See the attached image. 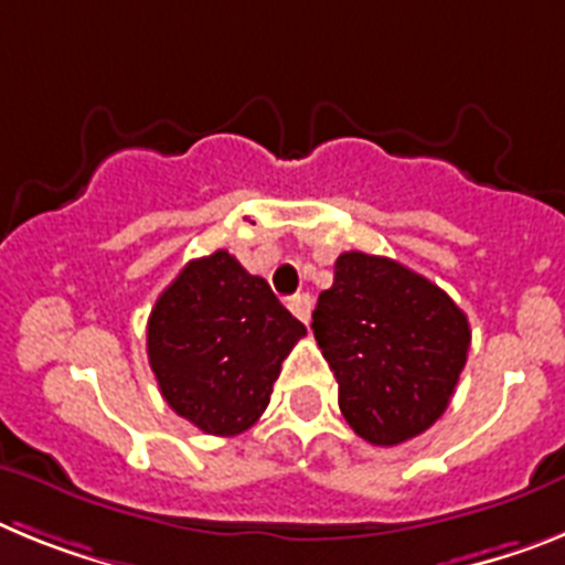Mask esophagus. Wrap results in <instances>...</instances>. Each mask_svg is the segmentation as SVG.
Here are the masks:
<instances>
[{"mask_svg": "<svg viewBox=\"0 0 565 565\" xmlns=\"http://www.w3.org/2000/svg\"><path fill=\"white\" fill-rule=\"evenodd\" d=\"M289 312L298 318V321L310 323V316H312V298L310 296H292L287 301Z\"/></svg>", "mask_w": 565, "mask_h": 565, "instance_id": "obj_1", "label": "esophagus"}]
</instances>
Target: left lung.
<instances>
[{
	"mask_svg": "<svg viewBox=\"0 0 565 565\" xmlns=\"http://www.w3.org/2000/svg\"><path fill=\"white\" fill-rule=\"evenodd\" d=\"M312 332L335 372L343 418L375 446L404 444L444 415L472 341L444 289L366 253L338 255Z\"/></svg>",
	"mask_w": 565,
	"mask_h": 565,
	"instance_id": "8db88e82",
	"label": "left lung"
}]
</instances>
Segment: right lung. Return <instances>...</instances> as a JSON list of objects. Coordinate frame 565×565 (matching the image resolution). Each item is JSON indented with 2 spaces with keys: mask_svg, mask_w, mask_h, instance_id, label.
<instances>
[{
  "mask_svg": "<svg viewBox=\"0 0 565 565\" xmlns=\"http://www.w3.org/2000/svg\"><path fill=\"white\" fill-rule=\"evenodd\" d=\"M307 335L264 278L215 249L181 269L147 321L167 406L207 435H238L267 409L284 358Z\"/></svg>",
  "mask_w": 565,
  "mask_h": 565,
  "instance_id": "1",
  "label": "right lung"
}]
</instances>
